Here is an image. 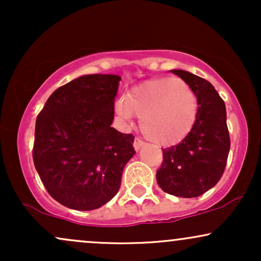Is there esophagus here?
Wrapping results in <instances>:
<instances>
[{"mask_svg": "<svg viewBox=\"0 0 261 261\" xmlns=\"http://www.w3.org/2000/svg\"><path fill=\"white\" fill-rule=\"evenodd\" d=\"M143 146H145V142H143L142 140L135 139V141H134V148L136 149V151H140V149L142 148Z\"/></svg>", "mask_w": 261, "mask_h": 261, "instance_id": "34e87169", "label": "esophagus"}]
</instances>
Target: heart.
Segmentation results:
<instances>
[{
    "label": "heart",
    "mask_w": 261,
    "mask_h": 261,
    "mask_svg": "<svg viewBox=\"0 0 261 261\" xmlns=\"http://www.w3.org/2000/svg\"><path fill=\"white\" fill-rule=\"evenodd\" d=\"M116 113L131 124L140 116V127L149 141L169 147L191 133L199 113L195 92L180 79L157 77L134 86L116 101Z\"/></svg>",
    "instance_id": "1"
}]
</instances>
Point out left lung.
I'll use <instances>...</instances> for the list:
<instances>
[{
	"label": "left lung",
	"instance_id": "8db88e82",
	"mask_svg": "<svg viewBox=\"0 0 261 261\" xmlns=\"http://www.w3.org/2000/svg\"><path fill=\"white\" fill-rule=\"evenodd\" d=\"M172 72L195 92L199 113L187 139L163 149L155 178L164 193L197 197L217 184L226 167L230 147L226 106L208 81L184 70Z\"/></svg>",
	"mask_w": 261,
	"mask_h": 261
}]
</instances>
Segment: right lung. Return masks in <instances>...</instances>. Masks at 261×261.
I'll return each instance as SVG.
<instances>
[{
  "label": "right lung",
  "mask_w": 261,
  "mask_h": 261,
  "mask_svg": "<svg viewBox=\"0 0 261 261\" xmlns=\"http://www.w3.org/2000/svg\"><path fill=\"white\" fill-rule=\"evenodd\" d=\"M121 77L86 74L56 89L35 122L33 161L53 199L89 211L113 199L134 154L131 134L112 127Z\"/></svg>",
  "instance_id": "1"
}]
</instances>
